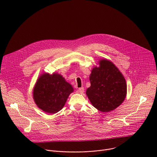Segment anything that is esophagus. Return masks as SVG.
<instances>
[{"mask_svg":"<svg viewBox=\"0 0 157 157\" xmlns=\"http://www.w3.org/2000/svg\"><path fill=\"white\" fill-rule=\"evenodd\" d=\"M84 88L83 87H81V88H79L77 90V93L78 94H83L84 92Z\"/></svg>","mask_w":157,"mask_h":157,"instance_id":"esophagus-1","label":"esophagus"}]
</instances>
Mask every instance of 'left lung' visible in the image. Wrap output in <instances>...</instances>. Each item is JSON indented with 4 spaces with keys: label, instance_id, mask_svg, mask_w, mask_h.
Returning <instances> with one entry per match:
<instances>
[{
    "label": "left lung",
    "instance_id": "8db88e82",
    "mask_svg": "<svg viewBox=\"0 0 157 157\" xmlns=\"http://www.w3.org/2000/svg\"><path fill=\"white\" fill-rule=\"evenodd\" d=\"M91 86L86 94L94 107L101 112L116 109L125 100L127 94L125 79L118 69L108 60L99 61L90 76Z\"/></svg>",
    "mask_w": 157,
    "mask_h": 157
}]
</instances>
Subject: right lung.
I'll list each match as a JSON object with an SVG mask.
<instances>
[{
    "label": "right lung",
    "instance_id": "1",
    "mask_svg": "<svg viewBox=\"0 0 157 157\" xmlns=\"http://www.w3.org/2000/svg\"><path fill=\"white\" fill-rule=\"evenodd\" d=\"M73 90L72 86L60 74L46 73L37 79L33 96L40 109L47 113L54 114L63 108Z\"/></svg>",
    "mask_w": 157,
    "mask_h": 157
}]
</instances>
